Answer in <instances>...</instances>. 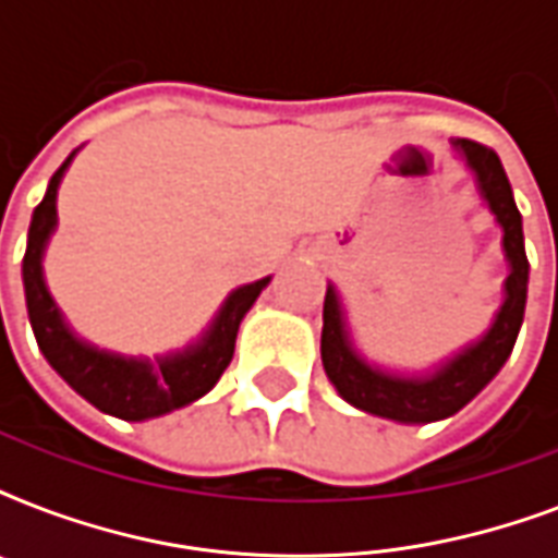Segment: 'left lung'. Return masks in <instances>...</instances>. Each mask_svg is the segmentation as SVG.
Masks as SVG:
<instances>
[{"label": "left lung", "instance_id": "obj_1", "mask_svg": "<svg viewBox=\"0 0 558 558\" xmlns=\"http://www.w3.org/2000/svg\"><path fill=\"white\" fill-rule=\"evenodd\" d=\"M454 147L466 159L469 170L475 173L481 196L489 202V210L504 228V252L510 260V275L504 283V304L495 315L484 339L466 348L463 353L446 362L437 373L423 379H402L371 367L356 350L350 348L344 318L336 289L327 287L324 295V330H322V362L341 397L350 405L362 408L367 414L388 416L397 423H434L442 416L458 414L460 408L472 402L489 385L495 373L510 359L512 344L519 339L527 304V275L530 263L524 254V231L521 214L512 199L510 179L504 173L498 153L486 144L454 138Z\"/></svg>", "mask_w": 558, "mask_h": 558}]
</instances>
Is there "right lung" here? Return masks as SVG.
Wrapping results in <instances>:
<instances>
[{"instance_id":"1","label":"right lung","mask_w":558,"mask_h":558,"mask_svg":"<svg viewBox=\"0 0 558 558\" xmlns=\"http://www.w3.org/2000/svg\"><path fill=\"white\" fill-rule=\"evenodd\" d=\"M72 159L74 153L57 168L46 196L34 208L28 248L22 257L25 304L39 350L48 359V365L104 414L121 420H150L177 411L193 399L205 397L217 385L222 371L231 365L240 322L252 310L269 278L234 289L210 324V330L185 353L165 359H124L83 344L63 324V315L57 313L43 280V248L57 226V185Z\"/></svg>"}]
</instances>
